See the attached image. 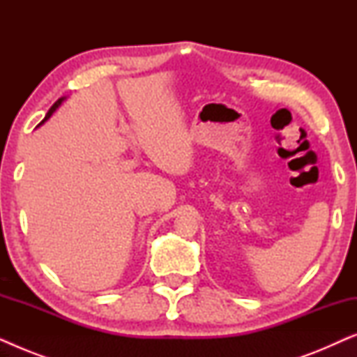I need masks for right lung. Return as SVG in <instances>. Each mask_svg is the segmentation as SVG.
<instances>
[{
    "label": "right lung",
    "mask_w": 357,
    "mask_h": 357,
    "mask_svg": "<svg viewBox=\"0 0 357 357\" xmlns=\"http://www.w3.org/2000/svg\"><path fill=\"white\" fill-rule=\"evenodd\" d=\"M63 100H65V97H61V99H58V100H56V102H55V104H53V105H52V107H50V110H48V112H47V115H45V119H43V120H42V121H40V125H42V123H43V121H47V120H48V119H50V116H52V115H53V112H55V110H56V109H58V107H60V105H61V102H63Z\"/></svg>",
    "instance_id": "obj_1"
}]
</instances>
